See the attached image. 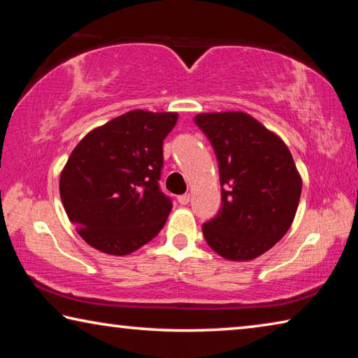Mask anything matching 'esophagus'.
<instances>
[{"label":"esophagus","instance_id":"obj_1","mask_svg":"<svg viewBox=\"0 0 358 358\" xmlns=\"http://www.w3.org/2000/svg\"><path fill=\"white\" fill-rule=\"evenodd\" d=\"M189 199H191L189 194H181V196H178V202L181 205H187L189 203Z\"/></svg>","mask_w":358,"mask_h":358}]
</instances>
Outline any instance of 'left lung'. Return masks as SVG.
I'll return each mask as SVG.
<instances>
[{
  "mask_svg": "<svg viewBox=\"0 0 358 358\" xmlns=\"http://www.w3.org/2000/svg\"><path fill=\"white\" fill-rule=\"evenodd\" d=\"M194 123L215 150L221 183V208L202 226L203 237L224 259H256L286 235L299 207L292 155L243 112L199 113Z\"/></svg>",
  "mask_w": 358,
  "mask_h": 358,
  "instance_id": "8db88e82",
  "label": "left lung"
}]
</instances>
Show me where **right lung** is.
<instances>
[{"instance_id":"right-lung-1","label":"right lung","mask_w":358,"mask_h":358,"mask_svg":"<svg viewBox=\"0 0 358 358\" xmlns=\"http://www.w3.org/2000/svg\"><path fill=\"white\" fill-rule=\"evenodd\" d=\"M178 115L132 110L88 132L59 178L69 221L90 246L126 256L153 240L172 210L161 191L162 143Z\"/></svg>"}]
</instances>
